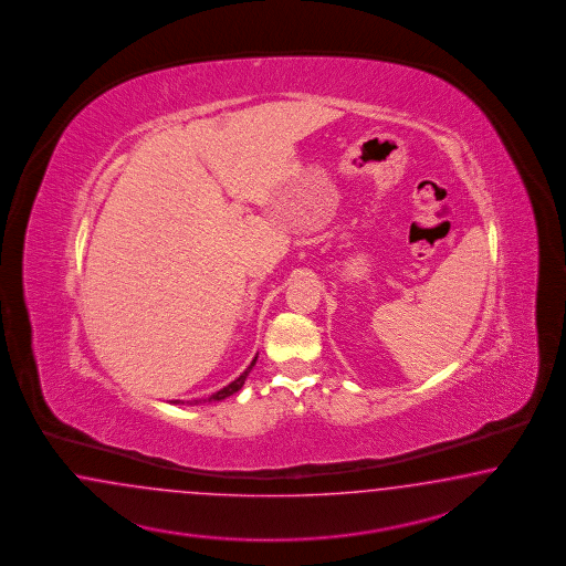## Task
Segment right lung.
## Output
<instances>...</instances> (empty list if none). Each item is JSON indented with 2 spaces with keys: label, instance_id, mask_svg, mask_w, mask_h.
Returning a JSON list of instances; mask_svg holds the SVG:
<instances>
[{
  "label": "right lung",
  "instance_id": "add662e5",
  "mask_svg": "<svg viewBox=\"0 0 566 566\" xmlns=\"http://www.w3.org/2000/svg\"><path fill=\"white\" fill-rule=\"evenodd\" d=\"M255 363H258V357L251 360V365H249V367H247V369H244V371H242V374H240V376L237 377L232 384H228L226 388L218 390L216 395L209 396V398L203 400V402H216V400H223V398H228V396H232L234 392H239L240 388H242V384H244V379H247V376L251 374V369L255 367ZM171 402H174V405H185L182 400H171ZM197 402H199V400H195V402H190V405H197Z\"/></svg>",
  "mask_w": 566,
  "mask_h": 566
}]
</instances>
